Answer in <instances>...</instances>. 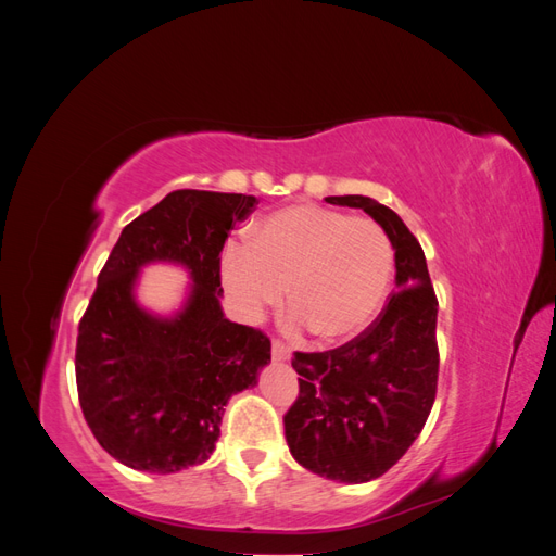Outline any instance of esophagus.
<instances>
[{
  "label": "esophagus",
  "instance_id": "esophagus-1",
  "mask_svg": "<svg viewBox=\"0 0 556 556\" xmlns=\"http://www.w3.org/2000/svg\"><path fill=\"white\" fill-rule=\"evenodd\" d=\"M271 355H274L276 362H290V348L285 345V343H280V341H274Z\"/></svg>",
  "mask_w": 556,
  "mask_h": 556
}]
</instances>
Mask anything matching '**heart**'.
Returning <instances> with one entry per match:
<instances>
[{
  "label": "heart",
  "instance_id": "1",
  "mask_svg": "<svg viewBox=\"0 0 556 556\" xmlns=\"http://www.w3.org/2000/svg\"><path fill=\"white\" fill-rule=\"evenodd\" d=\"M394 276V248L371 217L319 204L264 215L248 243H229L220 260L227 294L248 323L278 306L288 285L285 329H313L319 341H350L371 327Z\"/></svg>",
  "mask_w": 556,
  "mask_h": 556
}]
</instances>
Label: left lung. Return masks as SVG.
Instances as JSON below:
<instances>
[{
    "label": "left lung",
    "instance_id": "1",
    "mask_svg": "<svg viewBox=\"0 0 556 556\" xmlns=\"http://www.w3.org/2000/svg\"><path fill=\"white\" fill-rule=\"evenodd\" d=\"M362 208L394 248L396 292L376 323L329 352H294L299 396L285 415L292 457L311 473L359 484L387 473L422 431L439 382V345L427 260L401 217L371 197H327Z\"/></svg>",
    "mask_w": 556,
    "mask_h": 556
}]
</instances>
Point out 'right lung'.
Here are the masks:
<instances>
[{"label": "right lung", "mask_w": 556, "mask_h": 556, "mask_svg": "<svg viewBox=\"0 0 556 556\" xmlns=\"http://www.w3.org/2000/svg\"><path fill=\"white\" fill-rule=\"evenodd\" d=\"M250 194L176 190L131 220L78 325L76 384L90 431L113 459L146 473L204 464L225 406L271 362L260 329L225 317L220 252L255 208ZM176 263L191 288L174 316L136 301L140 268Z\"/></svg>", "instance_id": "1"}]
</instances>
